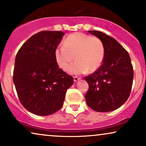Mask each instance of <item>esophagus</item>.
<instances>
[{"label": "esophagus", "instance_id": "1", "mask_svg": "<svg viewBox=\"0 0 146 146\" xmlns=\"http://www.w3.org/2000/svg\"><path fill=\"white\" fill-rule=\"evenodd\" d=\"M80 78L79 77H78V76H74V82H77L78 80H80Z\"/></svg>", "mask_w": 146, "mask_h": 146}]
</instances>
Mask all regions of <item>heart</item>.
I'll return each mask as SVG.
<instances>
[{
	"mask_svg": "<svg viewBox=\"0 0 146 146\" xmlns=\"http://www.w3.org/2000/svg\"><path fill=\"white\" fill-rule=\"evenodd\" d=\"M104 58V46L98 37L91 36L81 33L69 35L63 45L55 51L56 61L61 69L66 70L75 58L68 72L80 74L94 72L100 67Z\"/></svg>",
	"mask_w": 146,
	"mask_h": 146,
	"instance_id": "heart-1",
	"label": "heart"
}]
</instances>
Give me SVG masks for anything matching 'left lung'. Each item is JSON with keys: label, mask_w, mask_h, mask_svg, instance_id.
<instances>
[{"label": "left lung", "mask_w": 146, "mask_h": 146, "mask_svg": "<svg viewBox=\"0 0 146 146\" xmlns=\"http://www.w3.org/2000/svg\"><path fill=\"white\" fill-rule=\"evenodd\" d=\"M104 46V58L97 70L84 78L89 85L87 105L94 111L107 112L124 104L130 94L133 69L128 52L113 38L100 31H89Z\"/></svg>", "instance_id": "1"}]
</instances>
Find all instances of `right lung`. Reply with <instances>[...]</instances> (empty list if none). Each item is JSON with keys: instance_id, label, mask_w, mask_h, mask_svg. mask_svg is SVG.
Returning <instances> with one entry per match:
<instances>
[{"instance_id": "1", "label": "right lung", "mask_w": 146, "mask_h": 146, "mask_svg": "<svg viewBox=\"0 0 146 146\" xmlns=\"http://www.w3.org/2000/svg\"><path fill=\"white\" fill-rule=\"evenodd\" d=\"M64 33L43 31L26 41L16 56L13 82L22 105L34 114L48 115L62 106L73 77L59 68L55 51Z\"/></svg>"}]
</instances>
